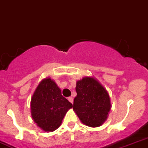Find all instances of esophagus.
<instances>
[{"label":"esophagus","mask_w":148,"mask_h":148,"mask_svg":"<svg viewBox=\"0 0 148 148\" xmlns=\"http://www.w3.org/2000/svg\"><path fill=\"white\" fill-rule=\"evenodd\" d=\"M68 100L70 102L72 103V104H73V102H74V99H73V98L71 97H68Z\"/></svg>","instance_id":"obj_1"}]
</instances>
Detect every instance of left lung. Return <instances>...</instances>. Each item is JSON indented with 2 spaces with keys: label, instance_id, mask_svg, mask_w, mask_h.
<instances>
[{
  "label": "left lung",
  "instance_id": "obj_1",
  "mask_svg": "<svg viewBox=\"0 0 148 148\" xmlns=\"http://www.w3.org/2000/svg\"><path fill=\"white\" fill-rule=\"evenodd\" d=\"M73 110L83 124L92 127L102 125L111 108L107 90L95 79L84 77L77 82Z\"/></svg>",
  "mask_w": 148,
  "mask_h": 148
}]
</instances>
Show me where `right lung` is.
<instances>
[{
	"label": "right lung",
	"instance_id": "obj_1",
	"mask_svg": "<svg viewBox=\"0 0 148 148\" xmlns=\"http://www.w3.org/2000/svg\"><path fill=\"white\" fill-rule=\"evenodd\" d=\"M71 107L72 104L62 96L61 89L50 78L40 82L31 101L33 119L45 132L56 130Z\"/></svg>",
	"mask_w": 148,
	"mask_h": 148
}]
</instances>
